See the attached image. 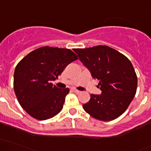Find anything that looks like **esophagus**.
Returning a JSON list of instances; mask_svg holds the SVG:
<instances>
[{
    "instance_id": "obj_1",
    "label": "esophagus",
    "mask_w": 151,
    "mask_h": 151,
    "mask_svg": "<svg viewBox=\"0 0 151 151\" xmlns=\"http://www.w3.org/2000/svg\"><path fill=\"white\" fill-rule=\"evenodd\" d=\"M73 91H74V93H79L81 92L80 91H79V90H77V89H75V88H73Z\"/></svg>"
}]
</instances>
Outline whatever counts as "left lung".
Instances as JSON below:
<instances>
[{"label":"left lung","mask_w":151,"mask_h":151,"mask_svg":"<svg viewBox=\"0 0 151 151\" xmlns=\"http://www.w3.org/2000/svg\"><path fill=\"white\" fill-rule=\"evenodd\" d=\"M80 61L99 80L101 94H91L83 109L93 118L103 121L116 119L133 100L137 77L130 60L122 53L105 45L75 49Z\"/></svg>","instance_id":"1"}]
</instances>
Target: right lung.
Wrapping results in <instances>:
<instances>
[{
    "instance_id": "right-lung-1",
    "label": "right lung",
    "mask_w": 151,
    "mask_h": 151,
    "mask_svg": "<svg viewBox=\"0 0 151 151\" xmlns=\"http://www.w3.org/2000/svg\"><path fill=\"white\" fill-rule=\"evenodd\" d=\"M76 60L77 55L68 49L46 46L33 50L18 63L14 74V90L27 113L44 121L61 111L69 89H60L50 81L58 78Z\"/></svg>"
}]
</instances>
